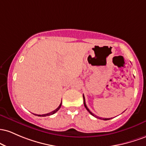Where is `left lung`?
I'll use <instances>...</instances> for the list:
<instances>
[{"label":"left lung","instance_id":"obj_1","mask_svg":"<svg viewBox=\"0 0 146 146\" xmlns=\"http://www.w3.org/2000/svg\"><path fill=\"white\" fill-rule=\"evenodd\" d=\"M83 104H84V106H85V108H86L87 110H88V112H89L90 113V114H92V116H94V117H96V118H99V119H101V117H96V115H94V114H93V113L92 112H90V110L88 108V107H87L86 104V100H85V96H84V95H83ZM103 119H104V120H106H106H110V119H107V118H103Z\"/></svg>","mask_w":146,"mask_h":146}]
</instances>
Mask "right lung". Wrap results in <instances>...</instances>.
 Masks as SVG:
<instances>
[{
	"label": "right lung",
	"instance_id": "add662e5",
	"mask_svg": "<svg viewBox=\"0 0 146 146\" xmlns=\"http://www.w3.org/2000/svg\"><path fill=\"white\" fill-rule=\"evenodd\" d=\"M61 104H62V103H60V104L59 105V106H58V107L55 110L52 111V112H51L47 113V114H35V115L38 116V117H46V116H50V115H52V114H54V113L56 112L57 111H58V110L60 109V108L61 107Z\"/></svg>",
	"mask_w": 146,
	"mask_h": 146
}]
</instances>
